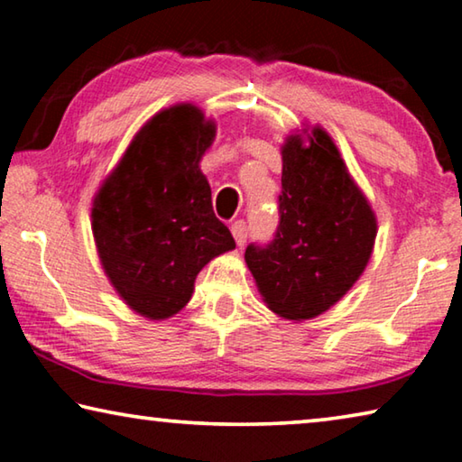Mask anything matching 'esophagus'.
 Here are the masks:
<instances>
[{
	"instance_id": "1",
	"label": "esophagus",
	"mask_w": 462,
	"mask_h": 462,
	"mask_svg": "<svg viewBox=\"0 0 462 462\" xmlns=\"http://www.w3.org/2000/svg\"><path fill=\"white\" fill-rule=\"evenodd\" d=\"M232 236H234V240H236V245L238 246H245V242H246V238H248V228H246V222H242V220H236L232 224Z\"/></svg>"
}]
</instances>
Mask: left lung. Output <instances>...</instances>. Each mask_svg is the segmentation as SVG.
Here are the masks:
<instances>
[{
  "instance_id": "obj_1",
  "label": "left lung",
  "mask_w": 462,
  "mask_h": 462,
  "mask_svg": "<svg viewBox=\"0 0 462 462\" xmlns=\"http://www.w3.org/2000/svg\"><path fill=\"white\" fill-rule=\"evenodd\" d=\"M279 228L269 246L250 245L246 267L267 308L306 322L338 303L363 275L377 238V216L322 126L289 134Z\"/></svg>"
}]
</instances>
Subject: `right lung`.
<instances>
[{
  "label": "right lung",
  "mask_w": 462,
  "mask_h": 462,
  "mask_svg": "<svg viewBox=\"0 0 462 462\" xmlns=\"http://www.w3.org/2000/svg\"><path fill=\"white\" fill-rule=\"evenodd\" d=\"M216 122L193 104L154 114L93 198L91 230L106 277L146 319L173 318L206 264L236 248L212 209L201 156Z\"/></svg>",
  "instance_id": "obj_1"
}]
</instances>
